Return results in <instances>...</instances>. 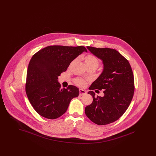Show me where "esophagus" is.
Segmentation results:
<instances>
[{
    "label": "esophagus",
    "instance_id": "1",
    "mask_svg": "<svg viewBox=\"0 0 156 156\" xmlns=\"http://www.w3.org/2000/svg\"><path fill=\"white\" fill-rule=\"evenodd\" d=\"M79 91H80V95H85V94H87L86 91H85V90H83V89H80Z\"/></svg>",
    "mask_w": 156,
    "mask_h": 156
}]
</instances>
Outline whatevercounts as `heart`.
I'll return each instance as SVG.
<instances>
[{
  "instance_id": "obj_1",
  "label": "heart",
  "mask_w": 156,
  "mask_h": 156,
  "mask_svg": "<svg viewBox=\"0 0 156 156\" xmlns=\"http://www.w3.org/2000/svg\"><path fill=\"white\" fill-rule=\"evenodd\" d=\"M76 59L73 60L71 62L70 66H72L76 62ZM84 61H85V63L87 67H88V68H94L97 69L99 65V60L96 56H95L92 54H88V55H87L86 56H85L84 57ZM75 83L77 85H78L81 87H83L86 85L85 81L82 80L81 78H76L75 80Z\"/></svg>"
}]
</instances>
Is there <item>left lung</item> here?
<instances>
[{
  "label": "left lung",
  "mask_w": 156,
  "mask_h": 156,
  "mask_svg": "<svg viewBox=\"0 0 156 156\" xmlns=\"http://www.w3.org/2000/svg\"><path fill=\"white\" fill-rule=\"evenodd\" d=\"M87 48L102 61L104 69L89 87L88 94L93 97V102L86 106L85 112L95 124L108 125L119 119L130 105L134 91L133 71L129 61L116 50ZM95 89L103 90L104 97H95Z\"/></svg>",
  "instance_id": "left-lung-1"
}]
</instances>
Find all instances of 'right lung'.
Instances as JSON below:
<instances>
[{
    "instance_id": "right-lung-1",
    "label": "right lung",
    "mask_w": 156,
    "mask_h": 156,
    "mask_svg": "<svg viewBox=\"0 0 156 156\" xmlns=\"http://www.w3.org/2000/svg\"><path fill=\"white\" fill-rule=\"evenodd\" d=\"M87 50L83 46L51 45L36 52L27 72L26 92L34 110L47 119H55L67 111L71 101L79 95L74 85L61 88L58 76Z\"/></svg>"
}]
</instances>
